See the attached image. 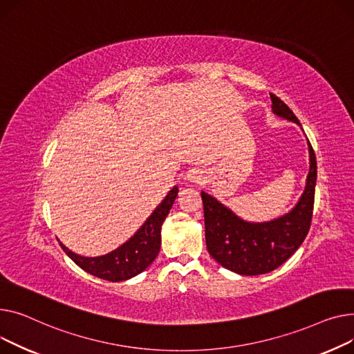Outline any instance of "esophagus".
I'll return each instance as SVG.
<instances>
[{
  "mask_svg": "<svg viewBox=\"0 0 354 354\" xmlns=\"http://www.w3.org/2000/svg\"><path fill=\"white\" fill-rule=\"evenodd\" d=\"M187 180L192 181V183H201L204 180L203 171L201 170H196V169L189 171V174H187Z\"/></svg>",
  "mask_w": 354,
  "mask_h": 354,
  "instance_id": "1",
  "label": "esophagus"
}]
</instances>
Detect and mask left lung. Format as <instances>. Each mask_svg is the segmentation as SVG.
<instances>
[{"instance_id": "obj_1", "label": "left lung", "mask_w": 354, "mask_h": 354, "mask_svg": "<svg viewBox=\"0 0 354 354\" xmlns=\"http://www.w3.org/2000/svg\"><path fill=\"white\" fill-rule=\"evenodd\" d=\"M272 97L273 113L301 126L295 113L277 95ZM310 171L306 190L295 209L267 223L239 218L213 196L201 192L205 244L210 256L223 267L243 276H257L281 266L304 241L313 217L317 162L308 141Z\"/></svg>"}]
</instances>
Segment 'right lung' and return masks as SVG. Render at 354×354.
Segmentation results:
<instances>
[{"mask_svg": "<svg viewBox=\"0 0 354 354\" xmlns=\"http://www.w3.org/2000/svg\"><path fill=\"white\" fill-rule=\"evenodd\" d=\"M177 193L178 189L174 187L147 221L141 225L140 230L127 243L106 256L82 257L68 250L62 243H59V245L66 254L87 273L109 281L129 280L144 272L158 256L161 245V225L171 210Z\"/></svg>", "mask_w": 354, "mask_h": 354, "instance_id": "right-lung-1", "label": "right lung"}]
</instances>
